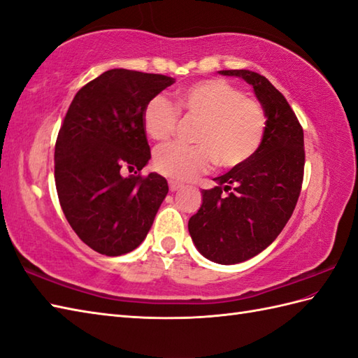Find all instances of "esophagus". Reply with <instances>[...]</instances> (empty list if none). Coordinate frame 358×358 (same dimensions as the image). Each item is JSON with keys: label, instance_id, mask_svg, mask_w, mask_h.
<instances>
[{"label": "esophagus", "instance_id": "obj_1", "mask_svg": "<svg viewBox=\"0 0 358 358\" xmlns=\"http://www.w3.org/2000/svg\"><path fill=\"white\" fill-rule=\"evenodd\" d=\"M183 187V185H180V183H177V181H169V189H171V192H177L178 189H181Z\"/></svg>", "mask_w": 358, "mask_h": 358}]
</instances>
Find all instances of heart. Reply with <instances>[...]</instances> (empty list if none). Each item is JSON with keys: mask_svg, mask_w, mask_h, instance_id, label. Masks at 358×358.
<instances>
[{"mask_svg": "<svg viewBox=\"0 0 358 358\" xmlns=\"http://www.w3.org/2000/svg\"><path fill=\"white\" fill-rule=\"evenodd\" d=\"M178 109L199 118L195 146L172 143L157 149L158 172L177 181H189L206 172L215 162L237 167L260 148L266 120L258 103L222 78L192 83L177 94ZM178 123V110L163 95L150 98L143 110V127L155 141L169 140Z\"/></svg>", "mask_w": 358, "mask_h": 358, "instance_id": "heart-1", "label": "heart"}]
</instances>
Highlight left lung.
Masks as SVG:
<instances>
[{"label":"left lung","mask_w":358,"mask_h":358,"mask_svg":"<svg viewBox=\"0 0 358 358\" xmlns=\"http://www.w3.org/2000/svg\"><path fill=\"white\" fill-rule=\"evenodd\" d=\"M220 73L252 86L266 117L264 135L246 163L214 178L215 187L203 189L201 208L187 227L203 257L237 264L268 248L291 218L301 191L305 143L291 106L268 78L246 69Z\"/></svg>","instance_id":"obj_1"}]
</instances>
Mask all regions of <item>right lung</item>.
<instances>
[{"mask_svg": "<svg viewBox=\"0 0 358 358\" xmlns=\"http://www.w3.org/2000/svg\"><path fill=\"white\" fill-rule=\"evenodd\" d=\"M166 75L110 69L81 87L55 144L59 204L75 234L98 254L124 255L150 229L169 186L162 175H129L150 159L143 110L173 85Z\"/></svg>", "mask_w": 358, "mask_h": 358, "instance_id": "1", "label": "right lung"}]
</instances>
